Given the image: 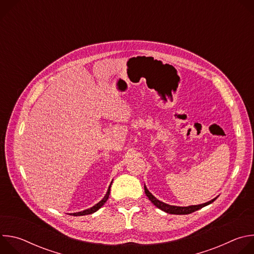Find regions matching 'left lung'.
Masks as SVG:
<instances>
[{
  "mask_svg": "<svg viewBox=\"0 0 254 254\" xmlns=\"http://www.w3.org/2000/svg\"><path fill=\"white\" fill-rule=\"evenodd\" d=\"M144 193H146V195L148 196L149 200L156 206L158 207L159 209L163 210L164 212H167L169 214H176V215H186V214H190V213H193L209 204H211L212 202H214L216 198L212 199L211 201L207 202V203H204V204H200V205H192V206H188V207H180V206H173V205H169V204H166L160 200H158L154 195H152V193H150V191L147 189V187L144 186Z\"/></svg>",
  "mask_w": 254,
  "mask_h": 254,
  "instance_id": "obj_1",
  "label": "left lung"
}]
</instances>
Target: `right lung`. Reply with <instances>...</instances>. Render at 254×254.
Masks as SVG:
<instances>
[{"mask_svg": "<svg viewBox=\"0 0 254 254\" xmlns=\"http://www.w3.org/2000/svg\"><path fill=\"white\" fill-rule=\"evenodd\" d=\"M112 183H113V182H112ZM111 187H112V184L110 185V187H108V190H107V192H106L105 196L103 197V199H102L100 202H98L97 204H95L94 206H92V207H91V208H89V209L83 210V211H81V212L73 213V214H71V215H74V216H82V215H88V214H92V213L96 212V211H97L99 208H101V207L103 206V204L107 201L108 196H110V193H111Z\"/></svg>", "mask_w": 254, "mask_h": 254, "instance_id": "obj_1", "label": "right lung"}]
</instances>
